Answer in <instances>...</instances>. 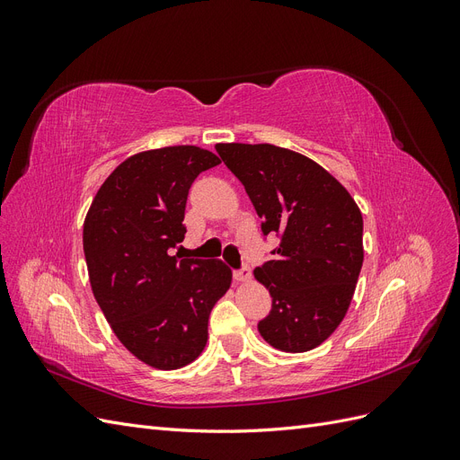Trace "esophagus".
Wrapping results in <instances>:
<instances>
[{
	"label": "esophagus",
	"instance_id": "1",
	"mask_svg": "<svg viewBox=\"0 0 460 460\" xmlns=\"http://www.w3.org/2000/svg\"><path fill=\"white\" fill-rule=\"evenodd\" d=\"M249 278H252V270H249V267H242L238 270H234V280L235 282H247Z\"/></svg>",
	"mask_w": 460,
	"mask_h": 460
}]
</instances>
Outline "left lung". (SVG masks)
Instances as JSON below:
<instances>
[{
    "mask_svg": "<svg viewBox=\"0 0 460 460\" xmlns=\"http://www.w3.org/2000/svg\"><path fill=\"white\" fill-rule=\"evenodd\" d=\"M243 184L264 235L280 245L255 269L272 297L262 340L286 353L328 340L349 309L363 267V215L336 178L301 153L270 144H217Z\"/></svg>",
    "mask_w": 460,
    "mask_h": 460,
    "instance_id": "8db88e82",
    "label": "left lung"
}]
</instances>
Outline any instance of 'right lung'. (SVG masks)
Masks as SVG:
<instances>
[{"label":"right lung","mask_w":460,"mask_h":460,"mask_svg":"<svg viewBox=\"0 0 460 460\" xmlns=\"http://www.w3.org/2000/svg\"><path fill=\"white\" fill-rule=\"evenodd\" d=\"M218 163L196 146L137 153L111 172L84 220L93 297L120 343L153 368L199 357L208 314L232 282L218 259L171 255L186 235L193 180Z\"/></svg>","instance_id":"1"}]
</instances>
